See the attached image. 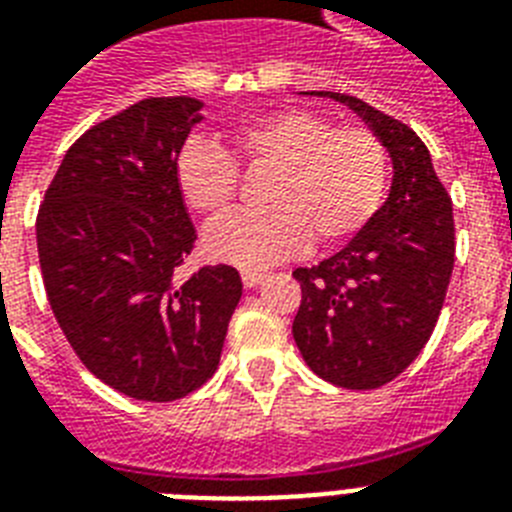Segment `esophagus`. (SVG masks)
<instances>
[{"instance_id": "esophagus-1", "label": "esophagus", "mask_w": 512, "mask_h": 512, "mask_svg": "<svg viewBox=\"0 0 512 512\" xmlns=\"http://www.w3.org/2000/svg\"><path fill=\"white\" fill-rule=\"evenodd\" d=\"M265 279V273L263 271H252V268H249V271H241V281H244V287H257V284H260V281Z\"/></svg>"}]
</instances>
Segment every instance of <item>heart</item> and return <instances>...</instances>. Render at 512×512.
<instances>
[{
  "mask_svg": "<svg viewBox=\"0 0 512 512\" xmlns=\"http://www.w3.org/2000/svg\"><path fill=\"white\" fill-rule=\"evenodd\" d=\"M233 156L249 170L271 172L268 209L231 215L204 236L215 260L263 268L308 247L356 236L380 209L388 188V148L364 124L335 122L316 111H279L231 132ZM180 196L193 212L220 217L231 209L239 170L223 148L191 140L175 162Z\"/></svg>",
  "mask_w": 512,
  "mask_h": 512,
  "instance_id": "1",
  "label": "heart"
}]
</instances>
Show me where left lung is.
Masks as SVG:
<instances>
[{
	"instance_id": "8db88e82",
	"label": "left lung",
	"mask_w": 512,
	"mask_h": 512,
	"mask_svg": "<svg viewBox=\"0 0 512 512\" xmlns=\"http://www.w3.org/2000/svg\"><path fill=\"white\" fill-rule=\"evenodd\" d=\"M393 159L388 201L313 268L292 271L303 300L292 335L305 364L337 388L374 390L396 380L430 340L454 268L452 199L412 127L342 92Z\"/></svg>"
}]
</instances>
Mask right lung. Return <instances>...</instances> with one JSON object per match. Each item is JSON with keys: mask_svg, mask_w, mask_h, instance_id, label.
Listing matches in <instances>:
<instances>
[{"mask_svg": "<svg viewBox=\"0 0 512 512\" xmlns=\"http://www.w3.org/2000/svg\"><path fill=\"white\" fill-rule=\"evenodd\" d=\"M201 100L146 98L68 148L36 215L47 300L98 380L177 401L215 374L241 300L239 271L204 265L177 284L196 231L175 162Z\"/></svg>", "mask_w": 512, "mask_h": 512, "instance_id": "obj_1", "label": "right lung"}]
</instances>
